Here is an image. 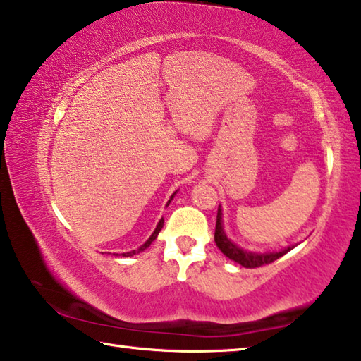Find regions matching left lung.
<instances>
[{
	"instance_id": "left-lung-1",
	"label": "left lung",
	"mask_w": 361,
	"mask_h": 361,
	"mask_svg": "<svg viewBox=\"0 0 361 361\" xmlns=\"http://www.w3.org/2000/svg\"><path fill=\"white\" fill-rule=\"evenodd\" d=\"M221 209L218 207V215H216V228H215V242L216 247L221 250V253L228 256L229 259L239 262L240 266L248 267V269H255V267H261L264 264H271L276 259H279L280 256H283L285 253H288L293 247H288L285 250H280V252H271V253H253V252H247V250H242L240 247H237L235 243H232L228 237L224 234L223 229V218H221Z\"/></svg>"
}]
</instances>
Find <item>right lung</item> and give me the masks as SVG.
<instances>
[{
  "instance_id": "add662e5",
  "label": "right lung",
  "mask_w": 361,
  "mask_h": 361,
  "mask_svg": "<svg viewBox=\"0 0 361 361\" xmlns=\"http://www.w3.org/2000/svg\"><path fill=\"white\" fill-rule=\"evenodd\" d=\"M176 192H173L172 194V197H170V200H172L173 199V195H175ZM170 200H169V204H170ZM162 226H164V218H161V221H159L157 223V226H156V229H154V232H152V234H151V237H149V239L148 240H146L145 243H143V245L142 247H140L138 250H132V252H127V253H122V256H133V255H137V253H140V252H143V250H146V248H148L149 245H151V243H152V240H154L156 239V237H157V234H159V232H161V229H162ZM116 255H118V253H116Z\"/></svg>"
}]
</instances>
